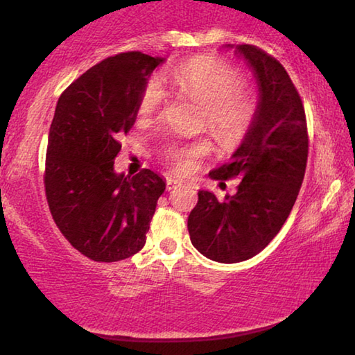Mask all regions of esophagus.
Returning a JSON list of instances; mask_svg holds the SVG:
<instances>
[{
  "instance_id": "obj_1",
  "label": "esophagus",
  "mask_w": 355,
  "mask_h": 355,
  "mask_svg": "<svg viewBox=\"0 0 355 355\" xmlns=\"http://www.w3.org/2000/svg\"><path fill=\"white\" fill-rule=\"evenodd\" d=\"M184 186V182L182 178H171L169 182H167V189H177V188H182Z\"/></svg>"
}]
</instances>
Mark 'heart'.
Here are the masks:
<instances>
[{"instance_id":"heart-1","label":"heart","mask_w":355,"mask_h":355,"mask_svg":"<svg viewBox=\"0 0 355 355\" xmlns=\"http://www.w3.org/2000/svg\"><path fill=\"white\" fill-rule=\"evenodd\" d=\"M167 78L180 91L205 106L207 127L220 144L236 146L248 135L257 114V98L239 87L241 76L230 65L213 56H197L177 65ZM163 100V83L158 76H152L142 89L137 110L147 117L158 110ZM208 150L207 141H197L171 147L167 156L178 171L189 172Z\"/></svg>"}]
</instances>
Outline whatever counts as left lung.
I'll return each instance as SVG.
<instances>
[{
	"instance_id": "1",
	"label": "left lung",
	"mask_w": 355,
	"mask_h": 355,
	"mask_svg": "<svg viewBox=\"0 0 355 355\" xmlns=\"http://www.w3.org/2000/svg\"><path fill=\"white\" fill-rule=\"evenodd\" d=\"M222 48L235 50L254 75L257 114L230 163L209 172L214 180L241 178L236 194L219 200L200 189L188 230L202 255L238 263L266 248L290 216L307 166L309 136L302 101L284 65L252 45Z\"/></svg>"
}]
</instances>
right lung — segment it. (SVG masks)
I'll use <instances>...</instances> for the list:
<instances>
[{"instance_id": "1", "label": "right lung", "mask_w": 355, "mask_h": 355, "mask_svg": "<svg viewBox=\"0 0 355 355\" xmlns=\"http://www.w3.org/2000/svg\"><path fill=\"white\" fill-rule=\"evenodd\" d=\"M166 61L139 51L107 58L58 100L45 163V192L59 230L94 261H120L146 244L166 180L146 169L116 172L119 137L133 128L142 89Z\"/></svg>"}]
</instances>
